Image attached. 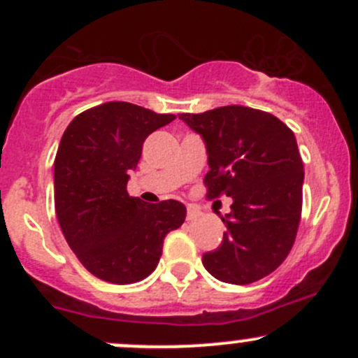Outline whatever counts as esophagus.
<instances>
[{
  "instance_id": "34e87169",
  "label": "esophagus",
  "mask_w": 358,
  "mask_h": 358,
  "mask_svg": "<svg viewBox=\"0 0 358 358\" xmlns=\"http://www.w3.org/2000/svg\"><path fill=\"white\" fill-rule=\"evenodd\" d=\"M199 216V209L194 208V206H189L187 208V220H196Z\"/></svg>"
}]
</instances>
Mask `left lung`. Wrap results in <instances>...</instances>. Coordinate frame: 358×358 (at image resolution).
<instances>
[{"label":"left lung","instance_id":"1","mask_svg":"<svg viewBox=\"0 0 358 358\" xmlns=\"http://www.w3.org/2000/svg\"><path fill=\"white\" fill-rule=\"evenodd\" d=\"M178 117L204 140L208 197L234 201L222 216V244L202 255V265L222 282H256L286 259L298 232L305 173L294 133L243 106Z\"/></svg>","mask_w":358,"mask_h":358}]
</instances>
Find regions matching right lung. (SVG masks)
I'll return each instance as SVG.
<instances>
[{"instance_id": "right-lung-1", "label": "right lung", "mask_w": 358, "mask_h": 358, "mask_svg": "<svg viewBox=\"0 0 358 358\" xmlns=\"http://www.w3.org/2000/svg\"><path fill=\"white\" fill-rule=\"evenodd\" d=\"M173 119L135 103L107 102L76 115L60 140L53 164L57 218L79 262L106 282L150 275L164 237L185 222L182 202L147 204L126 190L145 138Z\"/></svg>"}]
</instances>
